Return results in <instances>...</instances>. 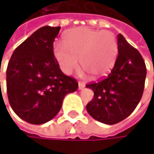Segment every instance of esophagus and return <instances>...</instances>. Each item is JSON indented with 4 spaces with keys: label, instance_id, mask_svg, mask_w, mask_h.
Listing matches in <instances>:
<instances>
[{
    "label": "esophagus",
    "instance_id": "1",
    "mask_svg": "<svg viewBox=\"0 0 154 154\" xmlns=\"http://www.w3.org/2000/svg\"><path fill=\"white\" fill-rule=\"evenodd\" d=\"M85 84L83 83V82H78V89L79 90H81V89H83L84 87H85Z\"/></svg>",
    "mask_w": 154,
    "mask_h": 154
}]
</instances>
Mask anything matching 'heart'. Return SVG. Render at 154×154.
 <instances>
[{
	"label": "heart",
	"mask_w": 154,
	"mask_h": 154,
	"mask_svg": "<svg viewBox=\"0 0 154 154\" xmlns=\"http://www.w3.org/2000/svg\"><path fill=\"white\" fill-rule=\"evenodd\" d=\"M64 45L56 44L54 56L61 70L71 74L80 65L94 78L106 76L115 64L119 46L110 31L77 27L65 34Z\"/></svg>",
	"instance_id": "heart-1"
}]
</instances>
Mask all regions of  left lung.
Listing matches in <instances>:
<instances>
[{
    "mask_svg": "<svg viewBox=\"0 0 154 154\" xmlns=\"http://www.w3.org/2000/svg\"><path fill=\"white\" fill-rule=\"evenodd\" d=\"M119 53L107 77L87 84L94 93L86 110L94 119L113 125L128 118L139 103L144 88L146 67L138 51L118 35Z\"/></svg>",
    "mask_w": 154,
    "mask_h": 154,
    "instance_id": "1",
    "label": "left lung"
}]
</instances>
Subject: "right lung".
<instances>
[{
    "mask_svg": "<svg viewBox=\"0 0 154 154\" xmlns=\"http://www.w3.org/2000/svg\"><path fill=\"white\" fill-rule=\"evenodd\" d=\"M60 29L45 26L36 30L16 48L7 67L10 104L20 119L30 124L52 119L65 95L78 87L75 78L60 70L53 54V42Z\"/></svg>",
    "mask_w": 154,
    "mask_h": 154,
    "instance_id": "1",
    "label": "right lung"
}]
</instances>
